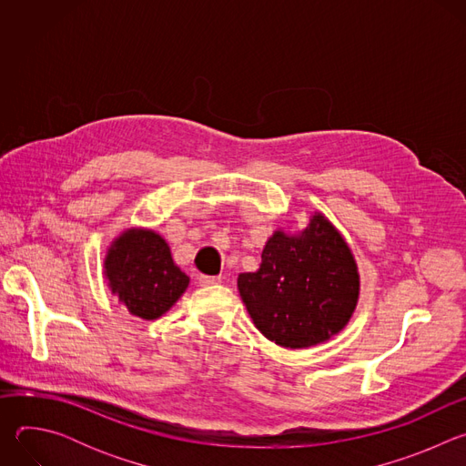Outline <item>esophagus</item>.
Listing matches in <instances>:
<instances>
[{"label":"esophagus","instance_id":"34e87169","mask_svg":"<svg viewBox=\"0 0 466 466\" xmlns=\"http://www.w3.org/2000/svg\"><path fill=\"white\" fill-rule=\"evenodd\" d=\"M221 282V277H208V275H201L198 277V284H201L203 288H208V286H216Z\"/></svg>","mask_w":466,"mask_h":466}]
</instances>
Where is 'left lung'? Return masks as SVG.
<instances>
[{
	"label": "left lung",
	"instance_id": "left-lung-1",
	"mask_svg": "<svg viewBox=\"0 0 466 466\" xmlns=\"http://www.w3.org/2000/svg\"><path fill=\"white\" fill-rule=\"evenodd\" d=\"M238 289L254 326L284 349H309L338 336L360 299L354 254L320 212L299 234L277 230L261 250L256 273Z\"/></svg>",
	"mask_w": 466,
	"mask_h": 466
}]
</instances>
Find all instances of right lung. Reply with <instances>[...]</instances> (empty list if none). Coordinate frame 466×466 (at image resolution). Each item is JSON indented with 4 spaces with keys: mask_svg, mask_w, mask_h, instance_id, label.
Here are the masks:
<instances>
[{
    "mask_svg": "<svg viewBox=\"0 0 466 466\" xmlns=\"http://www.w3.org/2000/svg\"><path fill=\"white\" fill-rule=\"evenodd\" d=\"M103 271L112 295L146 320L164 315L189 284L166 239L149 228L123 230L106 250Z\"/></svg>",
    "mask_w": 466,
    "mask_h": 466,
    "instance_id": "right-lung-1",
    "label": "right lung"
}]
</instances>
